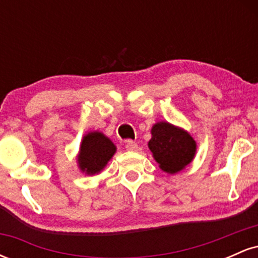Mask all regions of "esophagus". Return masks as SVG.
Returning <instances> with one entry per match:
<instances>
[{
	"label": "esophagus",
	"mask_w": 258,
	"mask_h": 258,
	"mask_svg": "<svg viewBox=\"0 0 258 258\" xmlns=\"http://www.w3.org/2000/svg\"><path fill=\"white\" fill-rule=\"evenodd\" d=\"M125 148L127 150H130V152H137L138 150V144L136 143V142H132V141H128L126 143Z\"/></svg>",
	"instance_id": "1"
}]
</instances>
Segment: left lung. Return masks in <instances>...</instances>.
Returning <instances> with one entry per match:
<instances>
[{
    "instance_id": "8db88e82",
    "label": "left lung",
    "mask_w": 258,
    "mask_h": 258,
    "mask_svg": "<svg viewBox=\"0 0 258 258\" xmlns=\"http://www.w3.org/2000/svg\"><path fill=\"white\" fill-rule=\"evenodd\" d=\"M154 159L164 172L176 173L190 164L197 153V142L185 130L160 121L152 127L148 143Z\"/></svg>"
}]
</instances>
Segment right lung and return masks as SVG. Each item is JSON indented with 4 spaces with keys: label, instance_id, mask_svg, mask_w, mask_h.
Here are the masks:
<instances>
[{
    "label": "right lung",
    "instance_id": "add662e5",
    "mask_svg": "<svg viewBox=\"0 0 258 258\" xmlns=\"http://www.w3.org/2000/svg\"><path fill=\"white\" fill-rule=\"evenodd\" d=\"M115 153V144L102 132L87 133L82 139L78 155L80 170L86 174L99 173Z\"/></svg>",
    "mask_w": 258,
    "mask_h": 258
}]
</instances>
